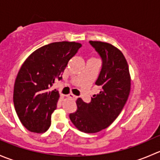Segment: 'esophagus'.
<instances>
[{
    "mask_svg": "<svg viewBox=\"0 0 160 160\" xmlns=\"http://www.w3.org/2000/svg\"><path fill=\"white\" fill-rule=\"evenodd\" d=\"M67 98H70L71 100H74V101H75V100H77V97L75 96V95H73L72 93H70V94L67 95Z\"/></svg>",
    "mask_w": 160,
    "mask_h": 160,
    "instance_id": "esophagus-1",
    "label": "esophagus"
}]
</instances>
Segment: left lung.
Segmentation results:
<instances>
[{
  "mask_svg": "<svg viewBox=\"0 0 160 160\" xmlns=\"http://www.w3.org/2000/svg\"><path fill=\"white\" fill-rule=\"evenodd\" d=\"M102 59V69L95 84L101 91L91 102L77 100V109L70 114L76 128L85 133H96L114 122L123 109L131 90V76L123 53L110 43L90 41Z\"/></svg>",
  "mask_w": 160,
  "mask_h": 160,
  "instance_id": "left-lung-1",
  "label": "left lung"
}]
</instances>
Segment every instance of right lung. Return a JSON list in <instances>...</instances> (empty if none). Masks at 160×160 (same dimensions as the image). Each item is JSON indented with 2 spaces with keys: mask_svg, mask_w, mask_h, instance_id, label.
Returning <instances> with one entry per match:
<instances>
[{
  "mask_svg": "<svg viewBox=\"0 0 160 160\" xmlns=\"http://www.w3.org/2000/svg\"><path fill=\"white\" fill-rule=\"evenodd\" d=\"M82 46L75 42L49 43L34 51L18 71L14 86V108L24 127L35 133L46 132L59 98L58 90H49L61 80L69 60Z\"/></svg>",
  "mask_w": 160,
  "mask_h": 160,
  "instance_id": "right-lung-1",
  "label": "right lung"
}]
</instances>
